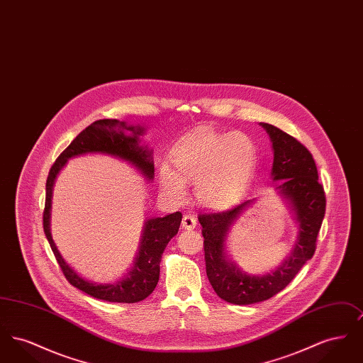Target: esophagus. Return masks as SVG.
Here are the masks:
<instances>
[{
    "mask_svg": "<svg viewBox=\"0 0 363 363\" xmlns=\"http://www.w3.org/2000/svg\"><path fill=\"white\" fill-rule=\"evenodd\" d=\"M196 225H197L196 218L189 216V215H185V216H184V219H182V228H185V230H193Z\"/></svg>",
    "mask_w": 363,
    "mask_h": 363,
    "instance_id": "1",
    "label": "esophagus"
}]
</instances>
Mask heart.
I'll return each instance as SVG.
<instances>
[{
  "instance_id": "heart-1",
  "label": "heart",
  "mask_w": 363,
  "mask_h": 363,
  "mask_svg": "<svg viewBox=\"0 0 363 363\" xmlns=\"http://www.w3.org/2000/svg\"><path fill=\"white\" fill-rule=\"evenodd\" d=\"M257 147L241 132H197L173 151L174 172L162 166V188L175 200L185 196V182L196 184V199L203 207L222 209L237 203L249 188L257 167Z\"/></svg>"
}]
</instances>
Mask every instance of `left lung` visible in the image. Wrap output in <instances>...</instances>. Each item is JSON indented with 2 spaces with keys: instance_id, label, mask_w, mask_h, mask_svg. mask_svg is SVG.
Returning a JSON list of instances; mask_svg holds the SVG:
<instances>
[{
  "instance_id": "left-lung-1",
  "label": "left lung",
  "mask_w": 363,
  "mask_h": 363,
  "mask_svg": "<svg viewBox=\"0 0 363 363\" xmlns=\"http://www.w3.org/2000/svg\"><path fill=\"white\" fill-rule=\"evenodd\" d=\"M259 125L272 143L271 178L279 181L277 190L290 206L298 234L291 253L277 269L264 275H250L230 259L225 242L231 227L256 199L245 200L222 212L199 215L204 237L208 280L215 293L234 305L257 303L280 293L313 257L325 215V193L318 182L317 167L308 148L274 125L264 122Z\"/></svg>"
}]
</instances>
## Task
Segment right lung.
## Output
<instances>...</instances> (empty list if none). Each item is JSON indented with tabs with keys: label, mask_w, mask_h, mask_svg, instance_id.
<instances>
[{
	"label": "right lung",
	"mask_w": 363,
	"mask_h": 363,
	"mask_svg": "<svg viewBox=\"0 0 363 363\" xmlns=\"http://www.w3.org/2000/svg\"><path fill=\"white\" fill-rule=\"evenodd\" d=\"M145 133V128L140 125H128L118 120H99L91 123L69 144V147L57 157L46 181V203L43 211V230L50 243L52 253L62 272L72 286L84 293L107 302L135 303L145 299L155 290L160 259L167 243L177 235L182 220V213L175 212L163 218L147 219L143 225V234L138 245L136 259L130 271L116 283H96L80 277L61 256L50 231L52 188L57 175L76 156L86 154H104L128 162L147 181H152L155 175L152 150L141 144L140 136Z\"/></svg>",
	"instance_id": "1"
}]
</instances>
